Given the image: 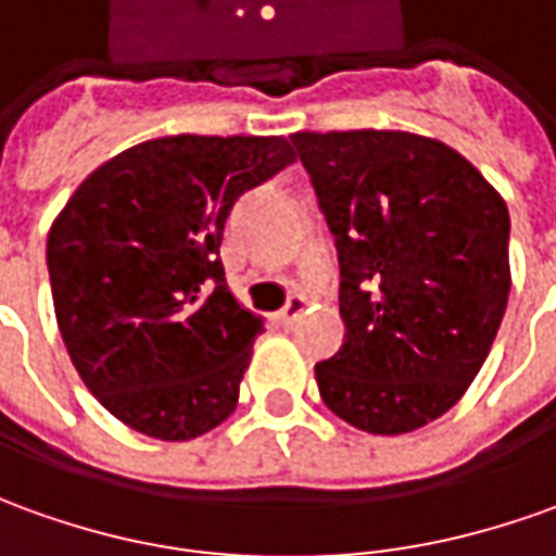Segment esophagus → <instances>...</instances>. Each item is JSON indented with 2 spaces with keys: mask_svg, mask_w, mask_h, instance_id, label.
Returning <instances> with one entry per match:
<instances>
[{
  "mask_svg": "<svg viewBox=\"0 0 556 556\" xmlns=\"http://www.w3.org/2000/svg\"><path fill=\"white\" fill-rule=\"evenodd\" d=\"M304 309H307V298H304V294H292V298H289V304L277 313L279 326H286V328L294 326V323H298V316H301Z\"/></svg>",
  "mask_w": 556,
  "mask_h": 556,
  "instance_id": "esophagus-1",
  "label": "esophagus"
}]
</instances>
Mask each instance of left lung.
<instances>
[{
    "mask_svg": "<svg viewBox=\"0 0 556 556\" xmlns=\"http://www.w3.org/2000/svg\"><path fill=\"white\" fill-rule=\"evenodd\" d=\"M341 255L346 341L319 395L368 435L447 414L496 341L508 292V206L463 154L405 130L292 134Z\"/></svg>",
    "mask_w": 556,
    "mask_h": 556,
    "instance_id": "obj_1",
    "label": "left lung"
}]
</instances>
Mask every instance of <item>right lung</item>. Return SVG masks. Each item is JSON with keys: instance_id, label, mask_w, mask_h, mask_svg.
<instances>
[{"instance_id": "add662e5", "label": "right lung", "mask_w": 556, "mask_h": 556, "mask_svg": "<svg viewBox=\"0 0 556 556\" xmlns=\"http://www.w3.org/2000/svg\"><path fill=\"white\" fill-rule=\"evenodd\" d=\"M282 136H161L121 151L48 230L56 328L124 426L191 441L225 422L264 319L218 258L233 200L289 167Z\"/></svg>"}]
</instances>
